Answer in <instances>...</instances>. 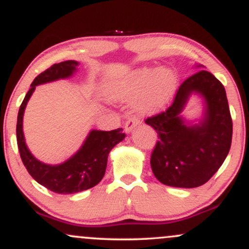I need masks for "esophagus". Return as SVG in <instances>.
Returning a JSON list of instances; mask_svg holds the SVG:
<instances>
[{"instance_id":"34e87169","label":"esophagus","mask_w":249,"mask_h":249,"mask_svg":"<svg viewBox=\"0 0 249 249\" xmlns=\"http://www.w3.org/2000/svg\"><path fill=\"white\" fill-rule=\"evenodd\" d=\"M139 125V121L136 118V117H132V118H128L126 123H125V132L130 133L132 132L133 128Z\"/></svg>"}]
</instances>
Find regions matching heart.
<instances>
[{"instance_id":"1","label":"heart","mask_w":249,"mask_h":249,"mask_svg":"<svg viewBox=\"0 0 249 249\" xmlns=\"http://www.w3.org/2000/svg\"><path fill=\"white\" fill-rule=\"evenodd\" d=\"M177 76L166 68L142 67L105 87V95L111 101H134L141 116L159 113L176 92Z\"/></svg>"}]
</instances>
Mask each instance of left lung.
Here are the masks:
<instances>
[{
  "mask_svg": "<svg viewBox=\"0 0 249 249\" xmlns=\"http://www.w3.org/2000/svg\"><path fill=\"white\" fill-rule=\"evenodd\" d=\"M196 68L204 69V65ZM192 94L204 99L203 117L196 123L187 122L181 115ZM145 123L158 133L151 168L154 177L167 186H201L230 152L233 123L227 96L224 85L206 70L188 77L177 91L173 104Z\"/></svg>",
  "mask_w": 249,
  "mask_h": 249,
  "instance_id": "left-lung-1",
  "label": "left lung"
}]
</instances>
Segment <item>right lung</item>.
<instances>
[{"label":"right lung","instance_id":"obj_1","mask_svg":"<svg viewBox=\"0 0 249 249\" xmlns=\"http://www.w3.org/2000/svg\"><path fill=\"white\" fill-rule=\"evenodd\" d=\"M78 64L76 61H64L39 73L31 83L17 116V146L25 168L38 184L58 194H72L96 186L105 174L110 151L125 138L123 128L112 131L91 130L81 148L68 160L57 165L39 161L29 151L23 133V115L31 95L37 85L73 76Z\"/></svg>","mask_w":249,"mask_h":249}]
</instances>
